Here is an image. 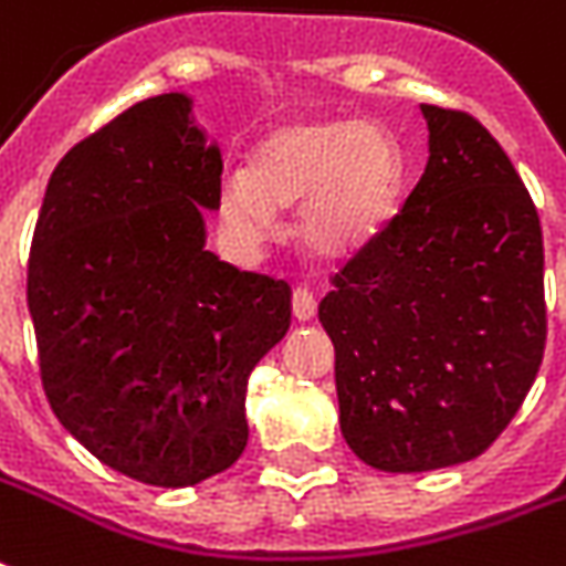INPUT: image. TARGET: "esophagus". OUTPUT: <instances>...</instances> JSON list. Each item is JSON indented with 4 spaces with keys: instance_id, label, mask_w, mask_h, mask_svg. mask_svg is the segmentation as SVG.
Returning a JSON list of instances; mask_svg holds the SVG:
<instances>
[{
    "instance_id": "34e87169",
    "label": "esophagus",
    "mask_w": 566,
    "mask_h": 566,
    "mask_svg": "<svg viewBox=\"0 0 566 566\" xmlns=\"http://www.w3.org/2000/svg\"><path fill=\"white\" fill-rule=\"evenodd\" d=\"M291 306H294V315L300 322H312V318H315V310H318L315 296H312V291H306V287H294Z\"/></svg>"
}]
</instances>
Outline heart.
I'll list each match as a JSON object with an SVG mask.
<instances>
[{
    "label": "heart",
    "instance_id": "obj_1",
    "mask_svg": "<svg viewBox=\"0 0 566 566\" xmlns=\"http://www.w3.org/2000/svg\"><path fill=\"white\" fill-rule=\"evenodd\" d=\"M401 192V156L389 134L355 118H296L272 128L244 171L217 189V214L244 244H263L279 214L300 203V242L346 260L389 227Z\"/></svg>",
    "mask_w": 566,
    "mask_h": 566
}]
</instances>
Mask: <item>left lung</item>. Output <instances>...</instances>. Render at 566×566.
<instances>
[{"instance_id": "obj_1", "label": "left lung", "mask_w": 566, "mask_h": 566, "mask_svg": "<svg viewBox=\"0 0 566 566\" xmlns=\"http://www.w3.org/2000/svg\"><path fill=\"white\" fill-rule=\"evenodd\" d=\"M429 161L401 211L334 272L339 429L379 472L475 460L531 392L545 352L543 227L496 137L422 104Z\"/></svg>"}]
</instances>
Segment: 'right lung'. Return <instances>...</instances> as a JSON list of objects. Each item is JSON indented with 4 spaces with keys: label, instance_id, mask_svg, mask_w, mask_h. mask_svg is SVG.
Here are the masks:
<instances>
[{
    "label": "right lung",
    "instance_id": "1",
    "mask_svg": "<svg viewBox=\"0 0 566 566\" xmlns=\"http://www.w3.org/2000/svg\"><path fill=\"white\" fill-rule=\"evenodd\" d=\"M223 161L159 94L78 140L35 220L27 306L54 417L122 475L189 488L248 444L256 361L291 327V287L205 251Z\"/></svg>",
    "mask_w": 566,
    "mask_h": 566
}]
</instances>
